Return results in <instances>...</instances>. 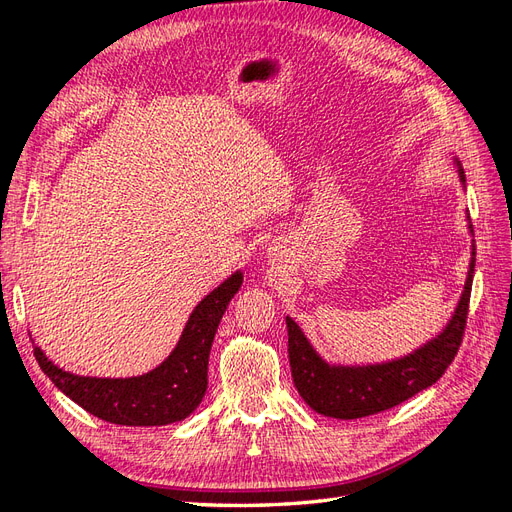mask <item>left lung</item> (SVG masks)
<instances>
[{
    "mask_svg": "<svg viewBox=\"0 0 512 512\" xmlns=\"http://www.w3.org/2000/svg\"><path fill=\"white\" fill-rule=\"evenodd\" d=\"M459 166V177L466 183V175ZM476 247H472V260L466 288L459 305L446 329L412 354L382 365L342 367L322 361L318 352L307 342V337L292 318H286L288 327V359L294 386L305 404L318 414L331 418H363L391 410L401 401L421 393L433 382H438L446 367L453 363L466 333L470 292L476 262Z\"/></svg>",
    "mask_w": 512,
    "mask_h": 512,
    "instance_id": "obj_1",
    "label": "left lung"
}]
</instances>
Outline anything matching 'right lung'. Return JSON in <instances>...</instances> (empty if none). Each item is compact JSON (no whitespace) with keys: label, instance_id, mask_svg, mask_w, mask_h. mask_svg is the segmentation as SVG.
<instances>
[{"label":"right lung","instance_id":"obj_1","mask_svg":"<svg viewBox=\"0 0 512 512\" xmlns=\"http://www.w3.org/2000/svg\"><path fill=\"white\" fill-rule=\"evenodd\" d=\"M237 271L196 305L168 359L136 378H85L59 369L34 346V356L57 389L106 423L151 427L183 421L207 391L209 352L226 305L241 288Z\"/></svg>","mask_w":512,"mask_h":512}]
</instances>
